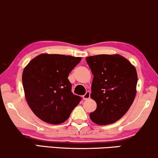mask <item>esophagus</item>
I'll return each instance as SVG.
<instances>
[{
    "label": "esophagus",
    "instance_id": "34e87169",
    "mask_svg": "<svg viewBox=\"0 0 158 158\" xmlns=\"http://www.w3.org/2000/svg\"><path fill=\"white\" fill-rule=\"evenodd\" d=\"M89 98H90V92H89V91L86 92V94H85L84 95H83V99L85 100V101L87 99H89Z\"/></svg>",
    "mask_w": 158,
    "mask_h": 158
}]
</instances>
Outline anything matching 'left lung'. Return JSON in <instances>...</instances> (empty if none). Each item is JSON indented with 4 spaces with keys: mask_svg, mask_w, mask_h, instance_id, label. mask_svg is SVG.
<instances>
[{
    "mask_svg": "<svg viewBox=\"0 0 158 158\" xmlns=\"http://www.w3.org/2000/svg\"><path fill=\"white\" fill-rule=\"evenodd\" d=\"M86 60L94 75L91 98L97 103L90 118L107 125L123 117L136 95L138 75L129 60L119 55H98Z\"/></svg>",
    "mask_w": 158,
    "mask_h": 158,
    "instance_id": "1",
    "label": "left lung"
}]
</instances>
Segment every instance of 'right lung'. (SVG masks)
Here are the masks:
<instances>
[{
    "instance_id": "obj_1",
    "label": "right lung",
    "mask_w": 158,
    "mask_h": 158,
    "mask_svg": "<svg viewBox=\"0 0 158 158\" xmlns=\"http://www.w3.org/2000/svg\"><path fill=\"white\" fill-rule=\"evenodd\" d=\"M81 57L42 54L24 69L22 82L26 99L34 114L51 124L64 123L82 100L72 92L68 79Z\"/></svg>"
}]
</instances>
